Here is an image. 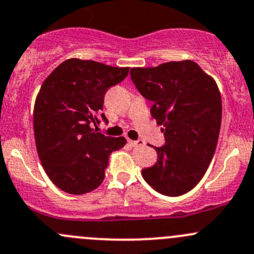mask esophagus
Instances as JSON below:
<instances>
[{
  "mask_svg": "<svg viewBox=\"0 0 254 254\" xmlns=\"http://www.w3.org/2000/svg\"><path fill=\"white\" fill-rule=\"evenodd\" d=\"M127 142H129L131 146H143L145 145V141H143V140H137V141H134V140L127 139Z\"/></svg>",
  "mask_w": 254,
  "mask_h": 254,
  "instance_id": "34e87169",
  "label": "esophagus"
}]
</instances>
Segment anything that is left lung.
I'll return each instance as SVG.
<instances>
[{
  "instance_id": "1",
  "label": "left lung",
  "mask_w": 254,
  "mask_h": 254,
  "mask_svg": "<svg viewBox=\"0 0 254 254\" xmlns=\"http://www.w3.org/2000/svg\"><path fill=\"white\" fill-rule=\"evenodd\" d=\"M130 75L165 127V145L156 147L157 161L141 171L143 179L165 195L186 194L200 182L215 153L222 114L219 87L191 60L132 67Z\"/></svg>"
}]
</instances>
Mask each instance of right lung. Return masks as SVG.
Returning a JSON list of instances; mask_svg holds the SVG:
<instances>
[{
	"instance_id": "right-lung-1",
	"label": "right lung",
	"mask_w": 254,
	"mask_h": 254,
	"mask_svg": "<svg viewBox=\"0 0 254 254\" xmlns=\"http://www.w3.org/2000/svg\"><path fill=\"white\" fill-rule=\"evenodd\" d=\"M127 73L129 67L68 59L43 82L33 112L35 145L45 173L61 190L81 195L98 188L109 155L127 143L91 127L99 123L106 92Z\"/></svg>"
}]
</instances>
